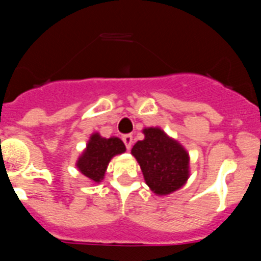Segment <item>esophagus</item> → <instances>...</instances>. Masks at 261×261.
Instances as JSON below:
<instances>
[{
    "instance_id": "esophagus-1",
    "label": "esophagus",
    "mask_w": 261,
    "mask_h": 261,
    "mask_svg": "<svg viewBox=\"0 0 261 261\" xmlns=\"http://www.w3.org/2000/svg\"><path fill=\"white\" fill-rule=\"evenodd\" d=\"M123 142L125 144V147L129 150V149L132 147V144H133V136L132 135H124Z\"/></svg>"
}]
</instances>
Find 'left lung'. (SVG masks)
<instances>
[{
    "instance_id": "left-lung-1",
    "label": "left lung",
    "mask_w": 261,
    "mask_h": 261,
    "mask_svg": "<svg viewBox=\"0 0 261 261\" xmlns=\"http://www.w3.org/2000/svg\"><path fill=\"white\" fill-rule=\"evenodd\" d=\"M145 140L133 146L132 154L140 163L146 184L156 195L179 190L188 179L190 156L177 141L159 128L144 129Z\"/></svg>"
}]
</instances>
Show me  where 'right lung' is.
<instances>
[{"mask_svg":"<svg viewBox=\"0 0 261 261\" xmlns=\"http://www.w3.org/2000/svg\"><path fill=\"white\" fill-rule=\"evenodd\" d=\"M124 151H125V145L120 138H103L98 133H94L90 137L86 150L78 159L77 167L85 176L99 183L105 177L106 168L111 158Z\"/></svg>","mask_w":261,"mask_h":261,"instance_id":"obj_1","label":"right lung"}]
</instances>
